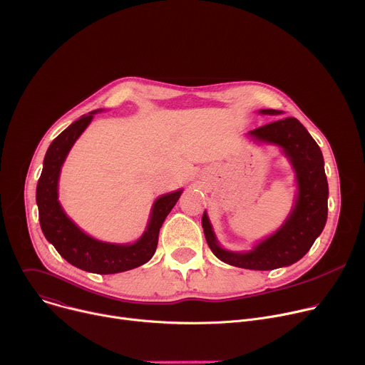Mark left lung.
<instances>
[{
	"mask_svg": "<svg viewBox=\"0 0 365 365\" xmlns=\"http://www.w3.org/2000/svg\"><path fill=\"white\" fill-rule=\"evenodd\" d=\"M262 114L278 115L281 110L265 108ZM254 140L279 146L289 159L298 183L294 209L285 223L271 236L261 240L250 252L223 250L213 233L206 212L202 227L210 251L225 264L269 271L289 267L299 261L321 235L328 215V182L324 170V158L319 146L295 117H287L248 133Z\"/></svg>",
	"mask_w": 365,
	"mask_h": 365,
	"instance_id": "1",
	"label": "left lung"
}]
</instances>
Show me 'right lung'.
Masks as SVG:
<instances>
[{"instance_id":"1","label":"right lung","mask_w":365,"mask_h":365,"mask_svg":"<svg viewBox=\"0 0 365 365\" xmlns=\"http://www.w3.org/2000/svg\"><path fill=\"white\" fill-rule=\"evenodd\" d=\"M97 110L80 117L50 145L38 179L36 200L46 239L71 265L93 274H117L138 268L156 252L159 230L182 195V189L156 199L145 233L135 244H107L84 233L63 210L58 202V178L61 166L80 135L86 130Z\"/></svg>"}]
</instances>
